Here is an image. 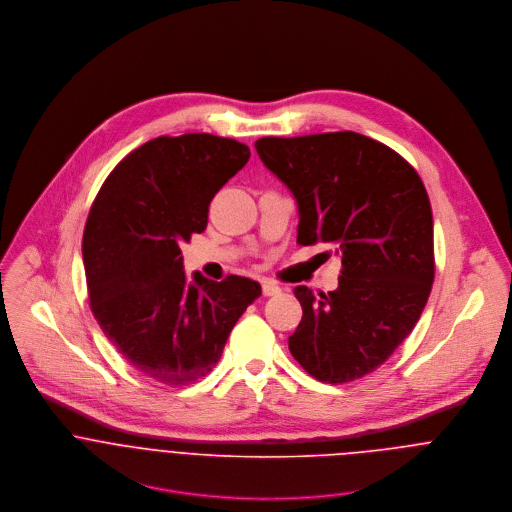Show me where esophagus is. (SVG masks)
<instances>
[{
	"label": "esophagus",
	"instance_id": "1",
	"mask_svg": "<svg viewBox=\"0 0 512 512\" xmlns=\"http://www.w3.org/2000/svg\"><path fill=\"white\" fill-rule=\"evenodd\" d=\"M280 292H282V288H280L274 280H262V293H264L266 297L278 295Z\"/></svg>",
	"mask_w": 512,
	"mask_h": 512
}]
</instances>
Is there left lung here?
<instances>
[{
  "label": "left lung",
  "instance_id": "1",
  "mask_svg": "<svg viewBox=\"0 0 512 512\" xmlns=\"http://www.w3.org/2000/svg\"><path fill=\"white\" fill-rule=\"evenodd\" d=\"M254 146L295 197L297 244H331L343 264L335 292L293 290L303 315L290 353L321 382L357 380L412 333L432 292L426 187L402 155L357 132L262 138Z\"/></svg>",
  "mask_w": 512,
  "mask_h": 512
}]
</instances>
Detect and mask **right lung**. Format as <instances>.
I'll return each instance as SVG.
<instances>
[{
    "label": "right lung",
    "mask_w": 512,
    "mask_h": 512,
    "mask_svg": "<svg viewBox=\"0 0 512 512\" xmlns=\"http://www.w3.org/2000/svg\"><path fill=\"white\" fill-rule=\"evenodd\" d=\"M250 159L236 140L161 136L128 153L100 187L82 236L90 309L122 357L183 386L213 370L226 339L262 295L258 282L183 272L181 244L203 232L220 187Z\"/></svg>",
    "instance_id": "right-lung-1"
}]
</instances>
